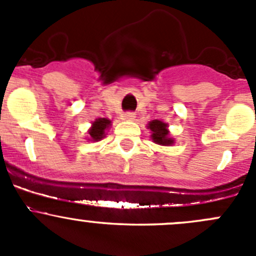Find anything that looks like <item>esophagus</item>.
Returning <instances> with one entry per match:
<instances>
[{
	"mask_svg": "<svg viewBox=\"0 0 256 256\" xmlns=\"http://www.w3.org/2000/svg\"><path fill=\"white\" fill-rule=\"evenodd\" d=\"M136 118L135 114H134L132 112H125V114H124V116H122L124 120H128V121H132L134 118Z\"/></svg>",
	"mask_w": 256,
	"mask_h": 256,
	"instance_id": "obj_1",
	"label": "esophagus"
}]
</instances>
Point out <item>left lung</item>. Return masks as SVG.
Masks as SVG:
<instances>
[{
	"label": "left lung",
	"instance_id": "8db88e82",
	"mask_svg": "<svg viewBox=\"0 0 256 256\" xmlns=\"http://www.w3.org/2000/svg\"><path fill=\"white\" fill-rule=\"evenodd\" d=\"M168 125L160 120H152L148 122L147 128L152 131V141L157 144H162V146H171L174 144V138H170Z\"/></svg>",
	"mask_w": 256,
	"mask_h": 256
}]
</instances>
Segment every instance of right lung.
Listing matches in <instances>:
<instances>
[{"label": "right lung", "instance_id": "1", "mask_svg": "<svg viewBox=\"0 0 256 256\" xmlns=\"http://www.w3.org/2000/svg\"><path fill=\"white\" fill-rule=\"evenodd\" d=\"M112 125V121L109 118H96V120L92 122V128L89 130V135H90V141H100L102 138L105 136V130L110 128Z\"/></svg>", "mask_w": 256, "mask_h": 256}]
</instances>
